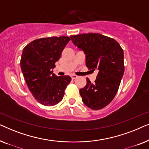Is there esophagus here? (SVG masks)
Segmentation results:
<instances>
[{
  "label": "esophagus",
  "instance_id": "34e87169",
  "mask_svg": "<svg viewBox=\"0 0 149 149\" xmlns=\"http://www.w3.org/2000/svg\"><path fill=\"white\" fill-rule=\"evenodd\" d=\"M77 77H78V76H77V75H75V74L71 75V78H72V79H77Z\"/></svg>",
  "mask_w": 149,
  "mask_h": 149
}]
</instances>
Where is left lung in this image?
<instances>
[{"label": "left lung", "mask_w": 149, "mask_h": 149, "mask_svg": "<svg viewBox=\"0 0 149 149\" xmlns=\"http://www.w3.org/2000/svg\"><path fill=\"white\" fill-rule=\"evenodd\" d=\"M73 43L85 54L86 66L97 70L96 79L79 90L83 103L100 110L111 102L117 94L124 73L123 51L117 40L99 33L71 35Z\"/></svg>", "instance_id": "obj_1"}]
</instances>
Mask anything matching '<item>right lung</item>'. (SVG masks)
<instances>
[{
  "label": "right lung",
  "instance_id": "1",
  "mask_svg": "<svg viewBox=\"0 0 149 149\" xmlns=\"http://www.w3.org/2000/svg\"><path fill=\"white\" fill-rule=\"evenodd\" d=\"M70 40L66 36L40 38L24 48L20 60L22 72L30 92L42 105L51 107L60 102L70 83V77H57L53 73Z\"/></svg>",
  "mask_w": 149,
  "mask_h": 149
}]
</instances>
